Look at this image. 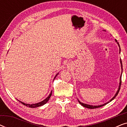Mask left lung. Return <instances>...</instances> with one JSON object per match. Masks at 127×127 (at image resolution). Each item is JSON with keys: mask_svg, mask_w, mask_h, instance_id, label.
Returning <instances> with one entry per match:
<instances>
[{"mask_svg": "<svg viewBox=\"0 0 127 127\" xmlns=\"http://www.w3.org/2000/svg\"><path fill=\"white\" fill-rule=\"evenodd\" d=\"M116 40V42H117V40ZM117 44H119V47H120V45H119V43L117 42ZM120 63H121V69H122V70H123V65H122V61H121V60L120 59ZM122 74V73H121ZM121 76H120V84H119V90H118V91H117V93H116V94H115V95H114V96H113V98L112 99H111L110 100V102H111L112 101V100H113L114 98H116V96H117V95H118V94H119V91H120V87H121ZM78 101H79V102L80 103V104H81V105L83 106H84V107H87V108H88V109H96V108H98V107H102V106H104V105H106V104H107L108 103H109V102H107V103H105V104H103V105H99V106H93V105H87V104H86V103H81V102H80L79 100H78Z\"/></svg>", "mask_w": 127, "mask_h": 127, "instance_id": "obj_1", "label": "left lung"}]
</instances>
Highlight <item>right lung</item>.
<instances>
[{
	"mask_svg": "<svg viewBox=\"0 0 127 127\" xmlns=\"http://www.w3.org/2000/svg\"><path fill=\"white\" fill-rule=\"evenodd\" d=\"M57 74L56 76H55V77L57 76ZM55 79V78H54ZM51 94H52V91L51 92V93H50V94L49 95V96H48L47 98L45 99L44 100H43V101H41L40 102H39V103H35V104H32V105H30V104H27V103H24V102H21L20 101V100H18V101H20L21 103L22 104H23L24 105L26 106L27 107H31V108H34V107H39V106H43L44 105V104H46L47 102L48 101V100H49V99L50 97H51Z\"/></svg>",
	"mask_w": 127,
	"mask_h": 127,
	"instance_id": "obj_1",
	"label": "right lung"
}]
</instances>
